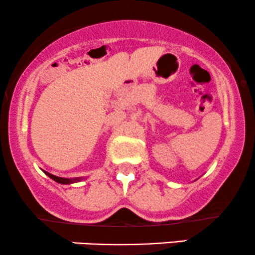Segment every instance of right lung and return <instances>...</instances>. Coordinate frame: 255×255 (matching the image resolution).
<instances>
[{
    "instance_id": "1",
    "label": "right lung",
    "mask_w": 255,
    "mask_h": 255,
    "mask_svg": "<svg viewBox=\"0 0 255 255\" xmlns=\"http://www.w3.org/2000/svg\"><path fill=\"white\" fill-rule=\"evenodd\" d=\"M45 172L46 175H48L49 177L52 178L54 181H56L57 183H61V184H71V183H74V182H79V181L83 180V177H74V178H64V177H58V176H55V175H51L50 172Z\"/></svg>"
}]
</instances>
